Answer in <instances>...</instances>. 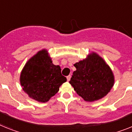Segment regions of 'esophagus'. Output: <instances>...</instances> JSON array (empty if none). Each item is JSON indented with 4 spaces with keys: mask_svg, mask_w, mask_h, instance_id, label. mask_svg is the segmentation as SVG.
<instances>
[{
    "mask_svg": "<svg viewBox=\"0 0 132 132\" xmlns=\"http://www.w3.org/2000/svg\"><path fill=\"white\" fill-rule=\"evenodd\" d=\"M66 78H67V80H68V81H69L70 80V78H71V76H70V75H68V76H67Z\"/></svg>",
    "mask_w": 132,
    "mask_h": 132,
    "instance_id": "obj_1",
    "label": "esophagus"
}]
</instances>
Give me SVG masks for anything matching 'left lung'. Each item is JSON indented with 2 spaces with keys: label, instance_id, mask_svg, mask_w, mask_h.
<instances>
[{
  "label": "left lung",
  "instance_id": "8db88e82",
  "mask_svg": "<svg viewBox=\"0 0 132 132\" xmlns=\"http://www.w3.org/2000/svg\"><path fill=\"white\" fill-rule=\"evenodd\" d=\"M70 84L86 101H94L105 97L113 86L114 76L109 66L97 54L74 64Z\"/></svg>",
  "mask_w": 132,
  "mask_h": 132
}]
</instances>
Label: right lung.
Segmentation results:
<instances>
[{
  "label": "right lung",
  "mask_w": 132,
  "mask_h": 132,
  "mask_svg": "<svg viewBox=\"0 0 132 132\" xmlns=\"http://www.w3.org/2000/svg\"><path fill=\"white\" fill-rule=\"evenodd\" d=\"M23 90L32 98L45 103L66 81L59 66L52 64L45 50L39 52L25 64L20 77Z\"/></svg>",
  "instance_id": "obj_1"
}]
</instances>
